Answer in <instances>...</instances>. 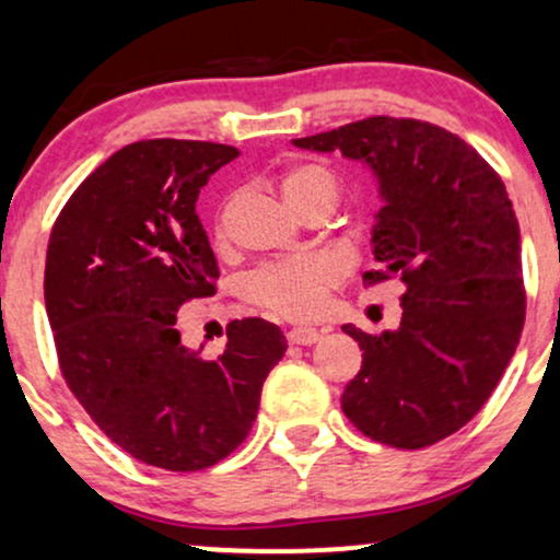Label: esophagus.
Instances as JSON below:
<instances>
[{
  "label": "esophagus",
  "mask_w": 560,
  "mask_h": 560,
  "mask_svg": "<svg viewBox=\"0 0 560 560\" xmlns=\"http://www.w3.org/2000/svg\"><path fill=\"white\" fill-rule=\"evenodd\" d=\"M320 339L318 329H311V326H298V329L287 331L289 345H316Z\"/></svg>",
  "instance_id": "34e87169"
}]
</instances>
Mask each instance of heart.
I'll return each mask as SVG.
<instances>
[{
  "mask_svg": "<svg viewBox=\"0 0 560 560\" xmlns=\"http://www.w3.org/2000/svg\"><path fill=\"white\" fill-rule=\"evenodd\" d=\"M279 191L294 213L318 205L334 210L342 197V178L324 163H294L279 173ZM337 276V262L326 255H300L249 273L242 281V298L273 316L311 318L324 307Z\"/></svg>",
  "mask_w": 560,
  "mask_h": 560,
  "instance_id": "heart-1",
  "label": "heart"
}]
</instances>
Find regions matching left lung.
<instances>
[{
    "instance_id": "8db88e82",
    "label": "left lung",
    "mask_w": 560,
    "mask_h": 560,
    "mask_svg": "<svg viewBox=\"0 0 560 560\" xmlns=\"http://www.w3.org/2000/svg\"><path fill=\"white\" fill-rule=\"evenodd\" d=\"M294 144L374 168L384 208L363 281L405 284L400 329L342 326L363 350L345 416L382 445H434L479 413L524 329L522 236L503 178L464 139L416 118L371 115Z\"/></svg>"
}]
</instances>
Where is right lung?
Returning <instances> with one entry per match:
<instances>
[{"label": "right lung", "mask_w": 560, "mask_h": 560, "mask_svg": "<svg viewBox=\"0 0 560 560\" xmlns=\"http://www.w3.org/2000/svg\"><path fill=\"white\" fill-rule=\"evenodd\" d=\"M234 158L213 141H133L70 195L49 234L44 302L62 378L115 445L168 471L215 466L247 440L287 350L262 318L231 320L213 361L176 329L182 305L215 294L195 205Z\"/></svg>", "instance_id": "right-lung-1"}]
</instances>
